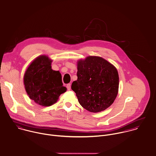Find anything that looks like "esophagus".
Instances as JSON below:
<instances>
[{
  "label": "esophagus",
  "mask_w": 156,
  "mask_h": 156,
  "mask_svg": "<svg viewBox=\"0 0 156 156\" xmlns=\"http://www.w3.org/2000/svg\"><path fill=\"white\" fill-rule=\"evenodd\" d=\"M67 88L68 90H69L71 89V84L70 83H68L67 85Z\"/></svg>",
  "instance_id": "1"
}]
</instances>
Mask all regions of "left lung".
<instances>
[{
  "label": "left lung",
  "instance_id": "8db88e82",
  "mask_svg": "<svg viewBox=\"0 0 156 156\" xmlns=\"http://www.w3.org/2000/svg\"><path fill=\"white\" fill-rule=\"evenodd\" d=\"M77 80L71 85L80 105L86 110L103 111L114 102L119 88V75L113 65L100 56H89L77 62Z\"/></svg>",
  "mask_w": 156,
  "mask_h": 156
}]
</instances>
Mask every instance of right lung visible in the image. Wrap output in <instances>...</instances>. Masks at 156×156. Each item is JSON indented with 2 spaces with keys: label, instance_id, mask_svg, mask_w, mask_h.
Returning <instances> with one entry per match:
<instances>
[{
  "label": "right lung",
  "instance_id": "1",
  "mask_svg": "<svg viewBox=\"0 0 156 156\" xmlns=\"http://www.w3.org/2000/svg\"><path fill=\"white\" fill-rule=\"evenodd\" d=\"M52 61L44 55L37 57L27 68L23 77L24 88L30 99L44 107L56 103L61 94L67 90L60 72L51 69Z\"/></svg>",
  "mask_w": 156,
  "mask_h": 156
}]
</instances>
